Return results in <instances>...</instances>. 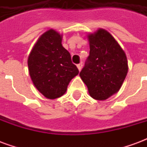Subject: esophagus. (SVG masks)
I'll return each mask as SVG.
<instances>
[{"label":"esophagus","mask_w":147,"mask_h":147,"mask_svg":"<svg viewBox=\"0 0 147 147\" xmlns=\"http://www.w3.org/2000/svg\"><path fill=\"white\" fill-rule=\"evenodd\" d=\"M77 67H78V69H79V71H81V69H82V67H83V64H77Z\"/></svg>","instance_id":"34e87169"}]
</instances>
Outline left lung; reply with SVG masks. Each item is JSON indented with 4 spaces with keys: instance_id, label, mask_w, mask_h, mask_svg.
I'll list each match as a JSON object with an SVG mask.
<instances>
[{
    "instance_id": "left-lung-1",
    "label": "left lung",
    "mask_w": 147,
    "mask_h": 147,
    "mask_svg": "<svg viewBox=\"0 0 147 147\" xmlns=\"http://www.w3.org/2000/svg\"><path fill=\"white\" fill-rule=\"evenodd\" d=\"M90 55L80 76L90 97L103 101L119 91L128 71L125 53L107 30L88 34Z\"/></svg>"
}]
</instances>
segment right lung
Returning <instances> with one entry per match:
<instances>
[{
	"label": "right lung",
	"mask_w": 147,
	"mask_h": 147,
	"mask_svg": "<svg viewBox=\"0 0 147 147\" xmlns=\"http://www.w3.org/2000/svg\"><path fill=\"white\" fill-rule=\"evenodd\" d=\"M61 42L62 35L57 31L47 30L38 39L27 60L34 85L49 99L63 95L71 80L79 74Z\"/></svg>",
	"instance_id": "add662e5"
}]
</instances>
